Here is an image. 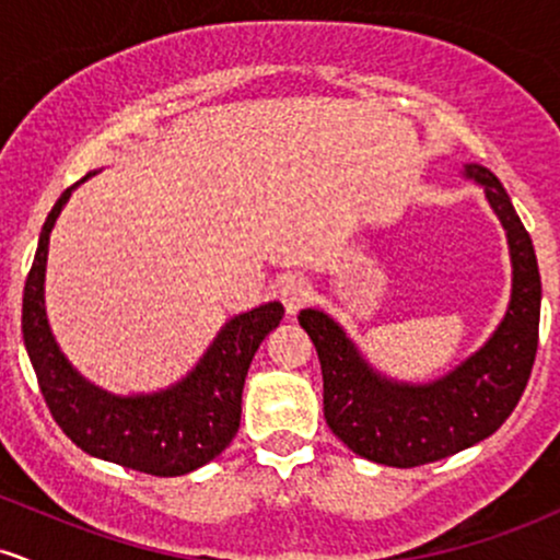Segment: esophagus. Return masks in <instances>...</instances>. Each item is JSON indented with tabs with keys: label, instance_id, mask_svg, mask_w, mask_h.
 Masks as SVG:
<instances>
[{
	"label": "esophagus",
	"instance_id": "34e87169",
	"mask_svg": "<svg viewBox=\"0 0 560 560\" xmlns=\"http://www.w3.org/2000/svg\"><path fill=\"white\" fill-rule=\"evenodd\" d=\"M311 294H313L311 281L302 279V276H289V279L281 281L279 287V298L284 302L287 313H298L300 307L311 300Z\"/></svg>",
	"mask_w": 560,
	"mask_h": 560
}]
</instances>
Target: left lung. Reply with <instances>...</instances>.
<instances>
[{
    "label": "left lung",
    "instance_id": "8db88e82",
    "mask_svg": "<svg viewBox=\"0 0 560 560\" xmlns=\"http://www.w3.org/2000/svg\"><path fill=\"white\" fill-rule=\"evenodd\" d=\"M464 176L485 186L513 262L505 318L485 347L442 378L408 384L371 369L342 326L324 311L307 307L298 316L318 352L326 423L352 453L374 464L413 468L477 445L513 413L535 365L542 284L529 231L490 171L471 163Z\"/></svg>",
    "mask_w": 560,
    "mask_h": 560
}]
</instances>
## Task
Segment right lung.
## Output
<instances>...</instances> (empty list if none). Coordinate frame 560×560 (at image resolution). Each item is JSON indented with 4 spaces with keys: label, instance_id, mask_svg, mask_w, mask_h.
<instances>
[{
    "label": "right lung",
    "instance_id": "add662e5",
    "mask_svg": "<svg viewBox=\"0 0 560 560\" xmlns=\"http://www.w3.org/2000/svg\"><path fill=\"white\" fill-rule=\"evenodd\" d=\"M79 184L62 191L38 234L23 289L25 350L49 413L83 453L152 477H182L210 464L234 440L247 369L268 331L279 326L284 305L266 302L231 318L191 374L168 389L120 397L94 387L60 352L44 307L49 234Z\"/></svg>",
    "mask_w": 560,
    "mask_h": 560
}]
</instances>
